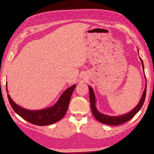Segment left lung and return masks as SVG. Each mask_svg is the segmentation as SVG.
<instances>
[{
  "label": "left lung",
  "instance_id": "obj_1",
  "mask_svg": "<svg viewBox=\"0 0 154 154\" xmlns=\"http://www.w3.org/2000/svg\"><path fill=\"white\" fill-rule=\"evenodd\" d=\"M140 58V57H139ZM140 61H141L143 69L144 71V65H143V62L142 59L140 58ZM146 78V77H145ZM146 90H147V82H146L145 88L144 91H143V94L139 103H138V105L136 106V107H134L131 111L128 112V113L121 115V116H107V115L103 114L99 112L96 106V97L94 90L91 86H89V91H90V106L91 109H92V112L93 116H94L96 120L101 122V123L111 125V126H117V125H120L122 124H124L125 122L129 121L130 119H131L133 117L136 115L139 111L141 109L142 106L144 103L145 96H146Z\"/></svg>",
  "mask_w": 154,
  "mask_h": 154
}]
</instances>
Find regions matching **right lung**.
<instances>
[{
    "instance_id": "1",
    "label": "right lung",
    "mask_w": 154,
    "mask_h": 154,
    "mask_svg": "<svg viewBox=\"0 0 154 154\" xmlns=\"http://www.w3.org/2000/svg\"><path fill=\"white\" fill-rule=\"evenodd\" d=\"M6 86L7 92H8L7 85H6ZM75 87L76 85L75 84L67 88L62 93L58 100L54 106L41 110H28L21 107L14 102L9 94H7V97L12 109L23 119L37 126H47L56 123L64 116L69 107L70 99Z\"/></svg>"
}]
</instances>
